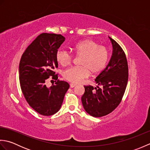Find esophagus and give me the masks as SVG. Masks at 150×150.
Masks as SVG:
<instances>
[{
    "instance_id": "obj_1",
    "label": "esophagus",
    "mask_w": 150,
    "mask_h": 150,
    "mask_svg": "<svg viewBox=\"0 0 150 150\" xmlns=\"http://www.w3.org/2000/svg\"><path fill=\"white\" fill-rule=\"evenodd\" d=\"M69 86H70V87H71V88H74L75 86H76V84H70Z\"/></svg>"
}]
</instances>
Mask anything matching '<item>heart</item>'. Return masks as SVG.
Returning a JSON list of instances; mask_svg holds the SVG:
<instances>
[{
  "label": "heart",
  "instance_id": "obj_1",
  "mask_svg": "<svg viewBox=\"0 0 150 150\" xmlns=\"http://www.w3.org/2000/svg\"><path fill=\"white\" fill-rule=\"evenodd\" d=\"M75 56L79 58V67H72L63 72V77L71 83H80L91 73L96 74L103 71L109 59V52L106 47L100 46L95 41L86 39L80 41L73 47ZM56 59L62 66L70 64L73 56L65 50H59Z\"/></svg>",
  "mask_w": 150,
  "mask_h": 150
}]
</instances>
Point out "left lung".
<instances>
[{"mask_svg":"<svg viewBox=\"0 0 150 150\" xmlns=\"http://www.w3.org/2000/svg\"><path fill=\"white\" fill-rule=\"evenodd\" d=\"M109 38L113 46L110 62L95 79L98 86H84L85 91L81 98L85 111L94 117L106 115L119 106L128 83V66L125 53L115 40ZM98 85L103 88H99Z\"/></svg>","mask_w":150,"mask_h":150,"instance_id":"8db88e82","label":"left lung"}]
</instances>
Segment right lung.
<instances>
[{
  "mask_svg": "<svg viewBox=\"0 0 150 150\" xmlns=\"http://www.w3.org/2000/svg\"><path fill=\"white\" fill-rule=\"evenodd\" d=\"M64 40L61 35L40 34L28 46L20 60L22 93L30 106L42 115H52L60 110L69 88L68 82L58 80V75L53 71L58 68L56 53ZM50 76L56 82L47 88L45 81Z\"/></svg>",
  "mask_w": 150,
  "mask_h": 150,
  "instance_id": "obj_1",
  "label": "right lung"
}]
</instances>
